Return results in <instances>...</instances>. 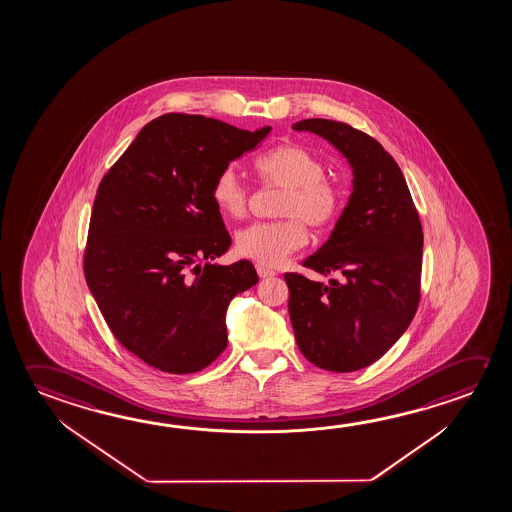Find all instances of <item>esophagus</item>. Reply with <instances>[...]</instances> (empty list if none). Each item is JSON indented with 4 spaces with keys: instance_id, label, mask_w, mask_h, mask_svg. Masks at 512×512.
<instances>
[{
    "instance_id": "1",
    "label": "esophagus",
    "mask_w": 512,
    "mask_h": 512,
    "mask_svg": "<svg viewBox=\"0 0 512 512\" xmlns=\"http://www.w3.org/2000/svg\"><path fill=\"white\" fill-rule=\"evenodd\" d=\"M257 273H259L260 278L275 277V275H277V271L266 268V266H262V264H257Z\"/></svg>"
}]
</instances>
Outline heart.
I'll list each match as a JSON object with an SVG mask.
<instances>
[{
  "label": "heart",
  "instance_id": "heart-1",
  "mask_svg": "<svg viewBox=\"0 0 512 512\" xmlns=\"http://www.w3.org/2000/svg\"><path fill=\"white\" fill-rule=\"evenodd\" d=\"M264 185L280 187L275 221H260L235 237V250L246 259L277 266L307 241L305 227L325 230L343 210V189L327 176V164L303 144H280L255 160ZM210 196L225 216L243 218L250 189L234 166H225L212 180Z\"/></svg>",
  "mask_w": 512,
  "mask_h": 512
}]
</instances>
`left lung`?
I'll list each match as a JSON object with an SVG mask.
<instances>
[{
	"label": "left lung",
	"instance_id": "8db88e82",
	"mask_svg": "<svg viewBox=\"0 0 512 512\" xmlns=\"http://www.w3.org/2000/svg\"><path fill=\"white\" fill-rule=\"evenodd\" d=\"M294 130L325 137L353 168V193L327 243L303 260L328 284L285 273L289 316L300 352L336 373L366 368L393 346L418 310L423 230L393 157L366 132L332 119Z\"/></svg>",
	"mask_w": 512,
	"mask_h": 512
}]
</instances>
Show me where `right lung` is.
I'll return each instance as SVG.
<instances>
[{
    "label": "right lung",
    "instance_id": "right-lung-1",
    "mask_svg": "<svg viewBox=\"0 0 512 512\" xmlns=\"http://www.w3.org/2000/svg\"><path fill=\"white\" fill-rule=\"evenodd\" d=\"M269 132L164 114L101 178L85 280L114 337L148 366L196 373L227 348L228 303L259 277L250 260L209 264L232 243L210 187Z\"/></svg>",
    "mask_w": 512,
    "mask_h": 512
}]
</instances>
